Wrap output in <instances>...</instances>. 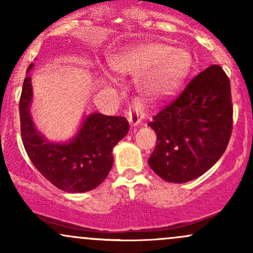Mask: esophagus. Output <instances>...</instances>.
Masks as SVG:
<instances>
[{
	"label": "esophagus",
	"mask_w": 253,
	"mask_h": 253,
	"mask_svg": "<svg viewBox=\"0 0 253 253\" xmlns=\"http://www.w3.org/2000/svg\"><path fill=\"white\" fill-rule=\"evenodd\" d=\"M144 118H145V114L141 112H134V110H133V112L132 110H129L128 112V121L132 127L138 126V125L143 121Z\"/></svg>",
	"instance_id": "esophagus-1"
}]
</instances>
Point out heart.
Segmentation results:
<instances>
[{
	"instance_id": "b5f03b06",
	"label": "heart",
	"mask_w": 253,
	"mask_h": 253,
	"mask_svg": "<svg viewBox=\"0 0 253 253\" xmlns=\"http://www.w3.org/2000/svg\"><path fill=\"white\" fill-rule=\"evenodd\" d=\"M193 65L190 52L175 48L169 43L147 42L129 46L119 51L110 59L113 71L121 76L143 75L139 82L141 94L156 100L170 94L189 74ZM114 81L102 76V83L112 86Z\"/></svg>"
}]
</instances>
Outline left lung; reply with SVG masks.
<instances>
[{"instance_id": "left-lung-1", "label": "left lung", "mask_w": 253, "mask_h": 253, "mask_svg": "<svg viewBox=\"0 0 253 253\" xmlns=\"http://www.w3.org/2000/svg\"><path fill=\"white\" fill-rule=\"evenodd\" d=\"M232 117L229 80L219 65H211L149 124L157 134L150 168L171 183L203 175L227 147Z\"/></svg>"}]
</instances>
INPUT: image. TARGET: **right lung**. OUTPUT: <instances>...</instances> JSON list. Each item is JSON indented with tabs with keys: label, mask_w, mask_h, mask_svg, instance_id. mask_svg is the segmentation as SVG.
Masks as SVG:
<instances>
[{
	"label": "right lung",
	"mask_w": 253,
	"mask_h": 253,
	"mask_svg": "<svg viewBox=\"0 0 253 253\" xmlns=\"http://www.w3.org/2000/svg\"><path fill=\"white\" fill-rule=\"evenodd\" d=\"M33 66V63L28 66L27 74ZM32 103V78L27 75L19 106L21 135L26 152L38 171L68 193H85L98 187L113 167V149L128 133L126 118L85 114L72 138L53 141L37 129L31 114Z\"/></svg>",
	"instance_id": "add662e5"
}]
</instances>
